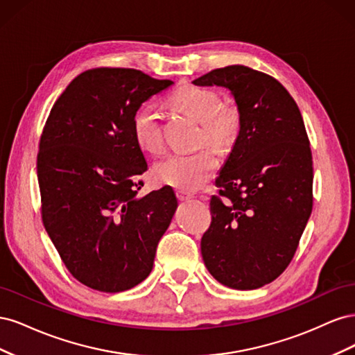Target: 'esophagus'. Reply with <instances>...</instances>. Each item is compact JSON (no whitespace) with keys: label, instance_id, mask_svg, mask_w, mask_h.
<instances>
[{"label":"esophagus","instance_id":"esophagus-1","mask_svg":"<svg viewBox=\"0 0 355 355\" xmlns=\"http://www.w3.org/2000/svg\"><path fill=\"white\" fill-rule=\"evenodd\" d=\"M176 196H178V198L180 200V201H187V200H189L192 196L189 194V192H187V191H182V189H179V191H176Z\"/></svg>","mask_w":355,"mask_h":355}]
</instances>
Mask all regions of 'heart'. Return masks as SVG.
Here are the masks:
<instances>
[{
    "instance_id": "1",
    "label": "heart",
    "mask_w": 355,
    "mask_h": 355,
    "mask_svg": "<svg viewBox=\"0 0 355 355\" xmlns=\"http://www.w3.org/2000/svg\"><path fill=\"white\" fill-rule=\"evenodd\" d=\"M170 103L200 123L198 144L228 148L237 139L241 128V112L234 102H219L218 93L200 85L188 84L170 94ZM136 141L153 154L164 148L159 112L155 106L146 105L133 118ZM219 167V159L206 146L197 153H175L159 159L154 176L161 184L180 189H198L211 179Z\"/></svg>"
}]
</instances>
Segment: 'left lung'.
<instances>
[{
	"mask_svg": "<svg viewBox=\"0 0 355 355\" xmlns=\"http://www.w3.org/2000/svg\"><path fill=\"white\" fill-rule=\"evenodd\" d=\"M231 90L241 128L210 200L201 254L223 286L253 290L292 262L313 211V154L302 115L280 81L243 65L192 81Z\"/></svg>",
	"mask_w": 355,
	"mask_h": 355,
	"instance_id": "left-lung-1",
	"label": "left lung"
}]
</instances>
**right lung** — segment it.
Listing matches in <instances>:
<instances>
[{"label": "right lung", "instance_id": "right-lung-1", "mask_svg": "<svg viewBox=\"0 0 355 355\" xmlns=\"http://www.w3.org/2000/svg\"><path fill=\"white\" fill-rule=\"evenodd\" d=\"M171 84L130 68L84 71L42 128V223L72 277L99 292H124L145 280L176 211L170 187L137 197L148 164L133 132L142 103Z\"/></svg>", "mask_w": 355, "mask_h": 355}]
</instances>
